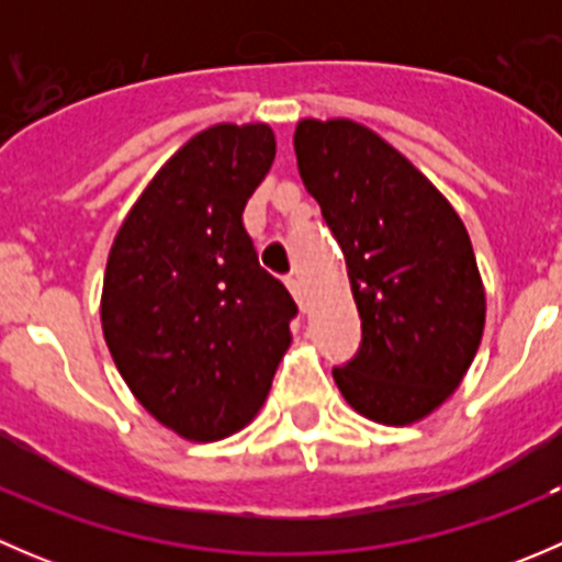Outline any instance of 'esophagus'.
<instances>
[{"label":"esophagus","mask_w":562,"mask_h":562,"mask_svg":"<svg viewBox=\"0 0 562 562\" xmlns=\"http://www.w3.org/2000/svg\"><path fill=\"white\" fill-rule=\"evenodd\" d=\"M285 285H288V291L293 293V299H296L299 302V307H307V304H304V288H302V282H299V277L296 274H288L285 277Z\"/></svg>","instance_id":"1"}]
</instances>
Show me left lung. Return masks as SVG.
I'll return each mask as SVG.
<instances>
[{
	"mask_svg": "<svg viewBox=\"0 0 562 562\" xmlns=\"http://www.w3.org/2000/svg\"><path fill=\"white\" fill-rule=\"evenodd\" d=\"M293 146L361 317L359 350L334 381L372 422H418L459 386L484 331L468 231L432 181L361 124L304 119Z\"/></svg>",
	"mask_w": 562,
	"mask_h": 562,
	"instance_id": "left-lung-1",
	"label": "left lung"
}]
</instances>
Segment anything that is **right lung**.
I'll return each mask as SVG.
<instances>
[{"instance_id":"obj_1","label":"right lung","mask_w":562,"mask_h":562,"mask_svg":"<svg viewBox=\"0 0 562 562\" xmlns=\"http://www.w3.org/2000/svg\"><path fill=\"white\" fill-rule=\"evenodd\" d=\"M266 124H214L157 171L113 239L103 334L124 383L187 440L263 405L299 307L258 263L245 206L274 160Z\"/></svg>"}]
</instances>
